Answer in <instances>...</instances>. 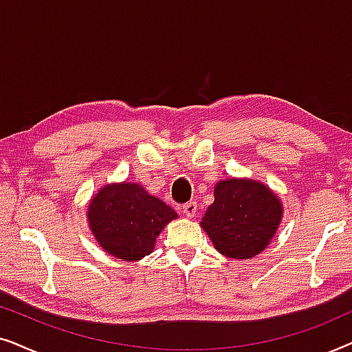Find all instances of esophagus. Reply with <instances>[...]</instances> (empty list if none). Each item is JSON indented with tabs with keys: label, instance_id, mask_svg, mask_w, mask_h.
Wrapping results in <instances>:
<instances>
[{
	"label": "esophagus",
	"instance_id": "1",
	"mask_svg": "<svg viewBox=\"0 0 352 352\" xmlns=\"http://www.w3.org/2000/svg\"><path fill=\"white\" fill-rule=\"evenodd\" d=\"M197 211V204L195 201H187V204L182 205V213H184L187 218H192Z\"/></svg>",
	"mask_w": 352,
	"mask_h": 352
}]
</instances>
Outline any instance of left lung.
<instances>
[{
	"label": "left lung",
	"mask_w": 352,
	"mask_h": 352,
	"mask_svg": "<svg viewBox=\"0 0 352 352\" xmlns=\"http://www.w3.org/2000/svg\"><path fill=\"white\" fill-rule=\"evenodd\" d=\"M280 218V201L266 186L229 179L216 184L214 201L206 210L201 228L221 254L248 259L267 247Z\"/></svg>",
	"instance_id": "8db88e82"
}]
</instances>
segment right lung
<instances>
[{"mask_svg": "<svg viewBox=\"0 0 352 352\" xmlns=\"http://www.w3.org/2000/svg\"><path fill=\"white\" fill-rule=\"evenodd\" d=\"M176 216L165 201L131 182L104 187L88 206L96 240L105 252L124 261H138L152 253L158 234Z\"/></svg>", "mask_w": 352, "mask_h": 352, "instance_id": "1", "label": "right lung"}]
</instances>
